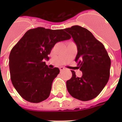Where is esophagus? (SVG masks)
Listing matches in <instances>:
<instances>
[{
  "label": "esophagus",
  "instance_id": "1",
  "mask_svg": "<svg viewBox=\"0 0 122 122\" xmlns=\"http://www.w3.org/2000/svg\"><path fill=\"white\" fill-rule=\"evenodd\" d=\"M59 69H60L61 71H63L64 69H65V67H63V66H60V67H59Z\"/></svg>",
  "mask_w": 122,
  "mask_h": 122
}]
</instances>
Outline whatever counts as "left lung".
<instances>
[{
    "label": "left lung",
    "instance_id": "8db88e82",
    "mask_svg": "<svg viewBox=\"0 0 122 122\" xmlns=\"http://www.w3.org/2000/svg\"><path fill=\"white\" fill-rule=\"evenodd\" d=\"M64 30L69 32L76 43L78 50L76 62L82 72L76 77L72 71L71 78L66 81L67 90L75 99L83 101L94 99L107 84L110 76L111 61L104 45L92 32L78 25Z\"/></svg>",
    "mask_w": 122,
    "mask_h": 122
}]
</instances>
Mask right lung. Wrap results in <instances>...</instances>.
<instances>
[{"instance_id":"1","label":"right lung","mask_w":122,"mask_h":122,"mask_svg":"<svg viewBox=\"0 0 122 122\" xmlns=\"http://www.w3.org/2000/svg\"><path fill=\"white\" fill-rule=\"evenodd\" d=\"M71 38L64 29L37 27L27 30L14 46L9 56L10 78L24 99L38 103L50 96L52 82L60 71L57 67L48 68L44 61L49 59L56 43Z\"/></svg>"}]
</instances>
